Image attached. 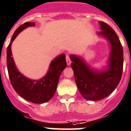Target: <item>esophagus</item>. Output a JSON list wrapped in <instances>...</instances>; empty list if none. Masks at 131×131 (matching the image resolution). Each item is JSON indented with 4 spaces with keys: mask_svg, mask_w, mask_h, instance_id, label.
<instances>
[{
    "mask_svg": "<svg viewBox=\"0 0 131 131\" xmlns=\"http://www.w3.org/2000/svg\"><path fill=\"white\" fill-rule=\"evenodd\" d=\"M66 62L68 66H70L71 64V60L70 58V56L68 55H66Z\"/></svg>",
    "mask_w": 131,
    "mask_h": 131,
    "instance_id": "1",
    "label": "esophagus"
}]
</instances>
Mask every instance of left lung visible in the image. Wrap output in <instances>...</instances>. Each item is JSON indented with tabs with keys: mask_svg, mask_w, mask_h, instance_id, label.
<instances>
[{
	"mask_svg": "<svg viewBox=\"0 0 131 131\" xmlns=\"http://www.w3.org/2000/svg\"><path fill=\"white\" fill-rule=\"evenodd\" d=\"M101 31L97 36L105 38L110 45V54L101 69L92 67L83 57L70 55L71 67L76 85L86 100H101L110 95L119 84L123 69V49L120 40L110 26L99 21Z\"/></svg>",
	"mask_w": 131,
	"mask_h": 131,
	"instance_id": "8db88e82",
	"label": "left lung"
}]
</instances>
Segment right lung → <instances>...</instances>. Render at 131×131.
<instances>
[{"instance_id": "right-lung-1", "label": "right lung", "mask_w": 131, "mask_h": 131, "mask_svg": "<svg viewBox=\"0 0 131 131\" xmlns=\"http://www.w3.org/2000/svg\"><path fill=\"white\" fill-rule=\"evenodd\" d=\"M32 26H35L34 23L26 22L15 31L7 47V70L11 85L17 93L32 103H43L49 101L55 95L60 75L66 68L67 63L65 54L58 55L51 61L47 74L38 80L30 79L18 70L12 57V42L21 31Z\"/></svg>"}]
</instances>
